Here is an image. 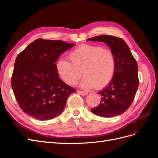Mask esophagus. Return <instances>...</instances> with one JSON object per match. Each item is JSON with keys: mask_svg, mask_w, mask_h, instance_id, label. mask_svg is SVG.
<instances>
[{"mask_svg": "<svg viewBox=\"0 0 158 158\" xmlns=\"http://www.w3.org/2000/svg\"><path fill=\"white\" fill-rule=\"evenodd\" d=\"M78 93L82 95H86L88 94L87 92H83V91H78Z\"/></svg>", "mask_w": 158, "mask_h": 158, "instance_id": "obj_1", "label": "esophagus"}]
</instances>
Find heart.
Segmentation results:
<instances>
[{"mask_svg":"<svg viewBox=\"0 0 158 158\" xmlns=\"http://www.w3.org/2000/svg\"><path fill=\"white\" fill-rule=\"evenodd\" d=\"M69 59H60L56 70L61 80L70 85L77 83L83 73L81 87L102 88L111 82L115 74V55L101 46L80 45L70 52Z\"/></svg>","mask_w":158,"mask_h":158,"instance_id":"heart-1","label":"heart"}]
</instances>
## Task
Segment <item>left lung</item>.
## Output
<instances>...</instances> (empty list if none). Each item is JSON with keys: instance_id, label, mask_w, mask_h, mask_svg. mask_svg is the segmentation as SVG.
<instances>
[{"instance_id": "8db88e82", "label": "left lung", "mask_w": 158, "mask_h": 158, "mask_svg": "<svg viewBox=\"0 0 158 158\" xmlns=\"http://www.w3.org/2000/svg\"><path fill=\"white\" fill-rule=\"evenodd\" d=\"M87 41L103 42L115 55L116 71L108 86L99 94L101 102L91 109L92 112L100 117H113L121 114L131 106L138 87V64L128 46L121 38L112 35H100Z\"/></svg>"}]
</instances>
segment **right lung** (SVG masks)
Returning a JSON list of instances; mask_svg holds the SVG:
<instances>
[{"label": "right lung", "instance_id": "add662e5", "mask_svg": "<svg viewBox=\"0 0 158 158\" xmlns=\"http://www.w3.org/2000/svg\"><path fill=\"white\" fill-rule=\"evenodd\" d=\"M75 44L60 40L37 39L16 57L11 80L22 111L44 121L63 111L69 95L76 89L59 78L56 61Z\"/></svg>", "mask_w": 158, "mask_h": 158}]
</instances>
